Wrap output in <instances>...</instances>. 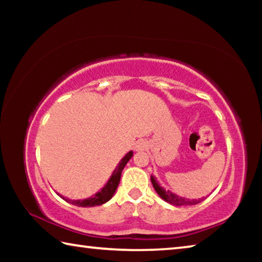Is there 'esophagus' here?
Wrapping results in <instances>:
<instances>
[{
  "label": "esophagus",
  "mask_w": 262,
  "mask_h": 262,
  "mask_svg": "<svg viewBox=\"0 0 262 262\" xmlns=\"http://www.w3.org/2000/svg\"><path fill=\"white\" fill-rule=\"evenodd\" d=\"M148 148V142L145 140H139L135 143V150L136 151H143Z\"/></svg>",
  "instance_id": "1"
}]
</instances>
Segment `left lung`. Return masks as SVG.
I'll return each mask as SVG.
<instances>
[{
	"mask_svg": "<svg viewBox=\"0 0 262 262\" xmlns=\"http://www.w3.org/2000/svg\"><path fill=\"white\" fill-rule=\"evenodd\" d=\"M151 183L155 190H156L157 194L161 196L164 201H166L168 203L173 206H192V205H196V203L200 202L201 200H190V199L187 198H181L179 195H177L174 193H172L171 190H166L165 188H163L161 185L158 184V181L156 180L154 176H151Z\"/></svg>",
	"mask_w": 262,
	"mask_h": 262,
	"instance_id": "left-lung-1",
	"label": "left lung"
}]
</instances>
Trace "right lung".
Listing matches in <instances>:
<instances>
[{
    "label": "right lung",
    "instance_id": "1",
    "mask_svg": "<svg viewBox=\"0 0 262 262\" xmlns=\"http://www.w3.org/2000/svg\"><path fill=\"white\" fill-rule=\"evenodd\" d=\"M132 156H133V151H129L125 155V157L119 162L118 166L115 167V170L113 171L112 176L110 177L107 183H106L104 187L101 188L99 192H97L94 196L84 199V200H69V199H66L64 196H61V198L67 202L72 203V205L78 206V207H95V206L104 205V203L110 201L114 195L115 190H117L119 186V183H120L121 172L123 170V167H125L126 164L129 162Z\"/></svg>",
    "mask_w": 262,
    "mask_h": 262
}]
</instances>
